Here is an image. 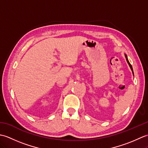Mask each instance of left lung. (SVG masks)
I'll return each mask as SVG.
<instances>
[{
    "label": "left lung",
    "instance_id": "8db88e82",
    "mask_svg": "<svg viewBox=\"0 0 148 148\" xmlns=\"http://www.w3.org/2000/svg\"><path fill=\"white\" fill-rule=\"evenodd\" d=\"M125 58H126V60H127V62H128V65H129V66H130V69H131V70L132 71V72H133V74H134V72H133V69H132V65H131V64H130V62H129V61H128V58H127V55H125Z\"/></svg>",
    "mask_w": 148,
    "mask_h": 148
}]
</instances>
